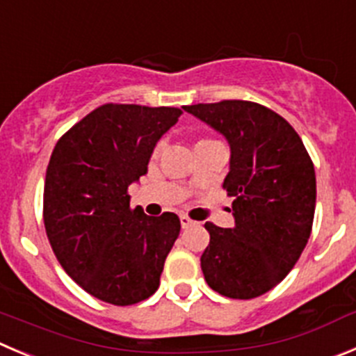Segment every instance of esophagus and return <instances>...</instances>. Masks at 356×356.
Instances as JSON below:
<instances>
[{
  "instance_id": "1",
  "label": "esophagus",
  "mask_w": 356,
  "mask_h": 356,
  "mask_svg": "<svg viewBox=\"0 0 356 356\" xmlns=\"http://www.w3.org/2000/svg\"><path fill=\"white\" fill-rule=\"evenodd\" d=\"M181 225H182V228H189V227H195V225H197V221H193V219L188 218V216H181Z\"/></svg>"
}]
</instances>
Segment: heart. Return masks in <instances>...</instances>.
I'll use <instances>...</instances> for the list:
<instances>
[{"instance_id": "b5f03b06", "label": "heart", "mask_w": 356, "mask_h": 356, "mask_svg": "<svg viewBox=\"0 0 356 356\" xmlns=\"http://www.w3.org/2000/svg\"><path fill=\"white\" fill-rule=\"evenodd\" d=\"M202 142H209V140H202ZM198 144H200V142H198Z\"/></svg>"}]
</instances>
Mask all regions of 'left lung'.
Instances as JSON below:
<instances>
[{"label": "left lung", "mask_w": 356, "mask_h": 356, "mask_svg": "<svg viewBox=\"0 0 356 356\" xmlns=\"http://www.w3.org/2000/svg\"><path fill=\"white\" fill-rule=\"evenodd\" d=\"M184 111L223 133L232 149L223 188L234 197L235 227L205 223V281L228 298L260 297L286 277L313 230V159L290 122L260 103L223 99Z\"/></svg>", "instance_id": "8db88e82"}]
</instances>
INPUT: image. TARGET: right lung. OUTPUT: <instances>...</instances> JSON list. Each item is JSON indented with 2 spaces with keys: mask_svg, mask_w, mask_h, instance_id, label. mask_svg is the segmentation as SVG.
<instances>
[{
  "mask_svg": "<svg viewBox=\"0 0 356 356\" xmlns=\"http://www.w3.org/2000/svg\"><path fill=\"white\" fill-rule=\"evenodd\" d=\"M175 107L105 103L63 135L43 186V225L66 274L92 297L131 305L159 286L181 232L174 212L129 207L128 188L147 172L156 142L181 118Z\"/></svg>",
  "mask_w": 356,
  "mask_h": 356,
  "instance_id": "obj_1",
  "label": "right lung"
}]
</instances>
